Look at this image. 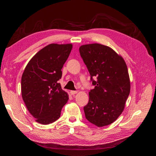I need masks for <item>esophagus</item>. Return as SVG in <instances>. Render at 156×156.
<instances>
[{"mask_svg":"<svg viewBox=\"0 0 156 156\" xmlns=\"http://www.w3.org/2000/svg\"><path fill=\"white\" fill-rule=\"evenodd\" d=\"M77 93H78V91H70V94H71V95H72V96H73V95H75Z\"/></svg>","mask_w":156,"mask_h":156,"instance_id":"34e87169","label":"esophagus"}]
</instances>
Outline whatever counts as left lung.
Wrapping results in <instances>:
<instances>
[{"label": "left lung", "mask_w": 156, "mask_h": 156, "mask_svg": "<svg viewBox=\"0 0 156 156\" xmlns=\"http://www.w3.org/2000/svg\"><path fill=\"white\" fill-rule=\"evenodd\" d=\"M79 51L95 86L89 92V102L84 107L85 117L99 127L109 125L122 113L130 93L126 62L114 50L101 44H84ZM93 77L97 80L94 81Z\"/></svg>", "instance_id": "1"}]
</instances>
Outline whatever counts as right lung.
<instances>
[{"instance_id": "right-lung-1", "label": "right lung", "mask_w": 156, "mask_h": 156, "mask_svg": "<svg viewBox=\"0 0 156 156\" xmlns=\"http://www.w3.org/2000/svg\"><path fill=\"white\" fill-rule=\"evenodd\" d=\"M72 44H50L34 55L21 78V93L27 110L37 122L48 125L58 119L69 96L58 81Z\"/></svg>"}]
</instances>
